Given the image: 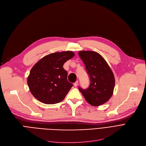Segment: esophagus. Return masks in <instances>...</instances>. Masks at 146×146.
I'll list each match as a JSON object with an SVG mask.
<instances>
[{"label":"esophagus","mask_w":146,"mask_h":146,"mask_svg":"<svg viewBox=\"0 0 146 146\" xmlns=\"http://www.w3.org/2000/svg\"><path fill=\"white\" fill-rule=\"evenodd\" d=\"M78 85V80H77L75 83H74V86L75 87H76Z\"/></svg>","instance_id":"1"}]
</instances>
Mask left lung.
<instances>
[{
	"mask_svg": "<svg viewBox=\"0 0 146 146\" xmlns=\"http://www.w3.org/2000/svg\"><path fill=\"white\" fill-rule=\"evenodd\" d=\"M79 55L85 63L90 78V85L83 89L79 87L86 101L95 106L108 101L113 94L115 78L111 68L99 53L92 51H80Z\"/></svg>",
	"mask_w": 146,
	"mask_h": 146,
	"instance_id": "8db88e82",
	"label": "left lung"
}]
</instances>
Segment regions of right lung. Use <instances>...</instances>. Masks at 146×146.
I'll return each instance as SVG.
<instances>
[{"instance_id":"right-lung-1","label":"right lung","mask_w":146,"mask_h":146,"mask_svg":"<svg viewBox=\"0 0 146 146\" xmlns=\"http://www.w3.org/2000/svg\"><path fill=\"white\" fill-rule=\"evenodd\" d=\"M74 56L71 51L51 53L33 67L27 83L31 93L37 100L45 104L63 100L73 84L67 81V72L63 66Z\"/></svg>"}]
</instances>
